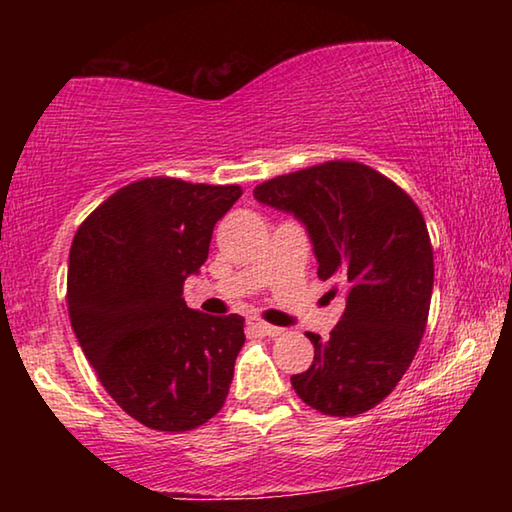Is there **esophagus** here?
Here are the masks:
<instances>
[{"label": "esophagus", "instance_id": "1", "mask_svg": "<svg viewBox=\"0 0 512 512\" xmlns=\"http://www.w3.org/2000/svg\"><path fill=\"white\" fill-rule=\"evenodd\" d=\"M246 325H248L250 332H257V334H262V336H280L282 334V327L268 325V323H264V320H259V318H248Z\"/></svg>", "mask_w": 512, "mask_h": 512}]
</instances>
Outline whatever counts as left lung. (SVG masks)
I'll return each mask as SVG.
<instances>
[{
	"mask_svg": "<svg viewBox=\"0 0 512 512\" xmlns=\"http://www.w3.org/2000/svg\"><path fill=\"white\" fill-rule=\"evenodd\" d=\"M259 203L307 225L320 280L345 309L329 339L307 332L314 363L291 377L311 409L352 418L391 395L427 327L433 248L413 198L352 160H329L266 180Z\"/></svg>",
	"mask_w": 512,
	"mask_h": 512,
	"instance_id": "8db88e82",
	"label": "left lung"
}]
</instances>
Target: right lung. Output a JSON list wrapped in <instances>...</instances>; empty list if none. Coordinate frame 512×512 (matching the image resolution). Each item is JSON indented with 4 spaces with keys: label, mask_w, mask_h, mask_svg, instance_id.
I'll return each mask as SVG.
<instances>
[{
    "label": "right lung",
    "mask_w": 512,
    "mask_h": 512,
    "mask_svg": "<svg viewBox=\"0 0 512 512\" xmlns=\"http://www.w3.org/2000/svg\"><path fill=\"white\" fill-rule=\"evenodd\" d=\"M239 196V185L144 178L117 189L74 235L72 329L108 395L149 429L192 431L228 397L244 318L189 309L183 284Z\"/></svg>",
    "instance_id": "obj_1"
}]
</instances>
